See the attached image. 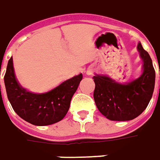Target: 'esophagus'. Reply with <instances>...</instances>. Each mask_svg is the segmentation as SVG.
I'll list each match as a JSON object with an SVG mask.
<instances>
[{
    "label": "esophagus",
    "mask_w": 160,
    "mask_h": 160,
    "mask_svg": "<svg viewBox=\"0 0 160 160\" xmlns=\"http://www.w3.org/2000/svg\"><path fill=\"white\" fill-rule=\"evenodd\" d=\"M86 74L88 75V76H90V75L93 74V69L92 68H89L87 71H86Z\"/></svg>",
    "instance_id": "1"
}]
</instances>
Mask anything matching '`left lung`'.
Wrapping results in <instances>:
<instances>
[{
    "instance_id": "8db88e82",
    "label": "left lung",
    "mask_w": 160,
    "mask_h": 160,
    "mask_svg": "<svg viewBox=\"0 0 160 160\" xmlns=\"http://www.w3.org/2000/svg\"><path fill=\"white\" fill-rule=\"evenodd\" d=\"M142 73L127 82H119L106 75L93 77L94 99L98 110L110 121L126 122L136 118L147 108L155 85V71L150 55L139 42Z\"/></svg>"
}]
</instances>
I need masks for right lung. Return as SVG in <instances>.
I'll use <instances>...</instances> for the list:
<instances>
[{"label":"right lung","instance_id":"1","mask_svg":"<svg viewBox=\"0 0 160 160\" xmlns=\"http://www.w3.org/2000/svg\"><path fill=\"white\" fill-rule=\"evenodd\" d=\"M82 79L80 73L47 92H31L18 82L12 57L4 76L6 91L13 110L20 118L35 126L52 125L64 118Z\"/></svg>","mask_w":160,"mask_h":160}]
</instances>
